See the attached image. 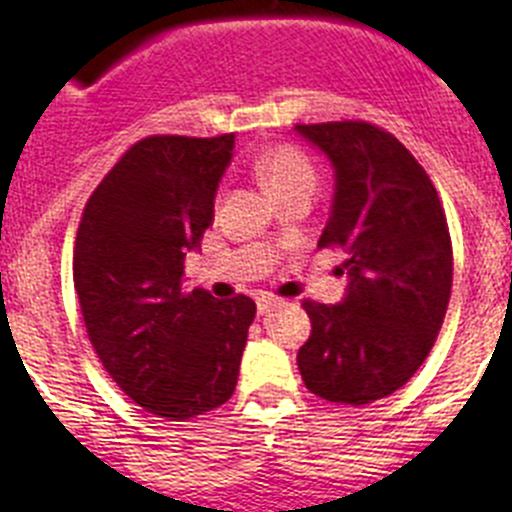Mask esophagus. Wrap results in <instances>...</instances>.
I'll list each match as a JSON object with an SVG mask.
<instances>
[{"label": "esophagus", "mask_w": 512, "mask_h": 512, "mask_svg": "<svg viewBox=\"0 0 512 512\" xmlns=\"http://www.w3.org/2000/svg\"><path fill=\"white\" fill-rule=\"evenodd\" d=\"M275 299H270V297H260L257 299V314H262V317H265L267 312H270L272 307H275Z\"/></svg>", "instance_id": "obj_1"}]
</instances>
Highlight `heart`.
<instances>
[{"instance_id":"obj_1","label":"heart","mask_w":512,"mask_h":512,"mask_svg":"<svg viewBox=\"0 0 512 512\" xmlns=\"http://www.w3.org/2000/svg\"><path fill=\"white\" fill-rule=\"evenodd\" d=\"M257 175L265 180L267 188L280 198L299 188L317 185V170L312 160L294 146H277L257 160Z\"/></svg>"}]
</instances>
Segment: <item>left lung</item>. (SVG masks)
Returning <instances> with one entry per match:
<instances>
[{"instance_id": "8db88e82", "label": "left lung", "mask_w": 512, "mask_h": 512, "mask_svg": "<svg viewBox=\"0 0 512 512\" xmlns=\"http://www.w3.org/2000/svg\"><path fill=\"white\" fill-rule=\"evenodd\" d=\"M294 131L324 153L334 198L319 247L347 252L339 304L304 302L312 334L297 354L312 394L364 406L391 396L438 337L453 282V252L436 188L391 133L364 121Z\"/></svg>"}]
</instances>
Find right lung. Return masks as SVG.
Here are the masks:
<instances>
[{
    "label": "right lung",
    "mask_w": 512,
    "mask_h": 512,
    "mask_svg": "<svg viewBox=\"0 0 512 512\" xmlns=\"http://www.w3.org/2000/svg\"><path fill=\"white\" fill-rule=\"evenodd\" d=\"M235 136H151L101 180L84 208L74 287L86 332L111 379L168 421L232 396L255 319L245 294L183 289V262L215 220Z\"/></svg>",
    "instance_id": "right-lung-1"
}]
</instances>
